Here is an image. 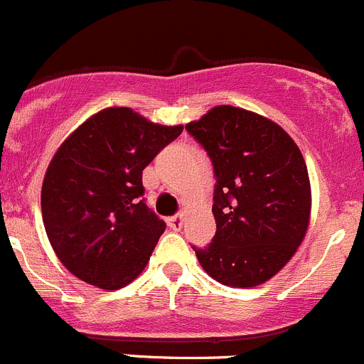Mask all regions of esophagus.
Wrapping results in <instances>:
<instances>
[{
	"instance_id": "esophagus-1",
	"label": "esophagus",
	"mask_w": 364,
	"mask_h": 364,
	"mask_svg": "<svg viewBox=\"0 0 364 364\" xmlns=\"http://www.w3.org/2000/svg\"><path fill=\"white\" fill-rule=\"evenodd\" d=\"M166 223L171 230H175V232H177V230H181L183 226V215L182 214L171 215V218L166 219Z\"/></svg>"
}]
</instances>
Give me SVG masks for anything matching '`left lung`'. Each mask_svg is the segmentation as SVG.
Here are the masks:
<instances>
[{"instance_id": "left-lung-1", "label": "left lung", "mask_w": 364, "mask_h": 364, "mask_svg": "<svg viewBox=\"0 0 364 364\" xmlns=\"http://www.w3.org/2000/svg\"><path fill=\"white\" fill-rule=\"evenodd\" d=\"M186 131L208 154L215 189V235L194 247L210 278L233 289L278 274L303 242L311 210L308 168L299 146L269 118L215 106Z\"/></svg>"}]
</instances>
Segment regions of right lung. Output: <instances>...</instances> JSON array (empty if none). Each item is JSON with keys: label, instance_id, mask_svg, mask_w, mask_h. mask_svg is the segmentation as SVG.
Returning <instances> with one entry per match:
<instances>
[{"label": "right lung", "instance_id": "obj_1", "mask_svg": "<svg viewBox=\"0 0 364 364\" xmlns=\"http://www.w3.org/2000/svg\"><path fill=\"white\" fill-rule=\"evenodd\" d=\"M182 129L107 107L61 143L42 183V219L75 278L118 290L141 274L166 230L143 200V170Z\"/></svg>", "mask_w": 364, "mask_h": 364}]
</instances>
